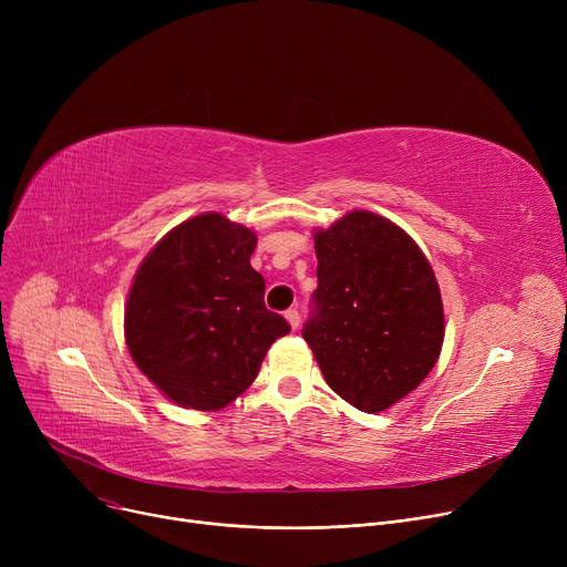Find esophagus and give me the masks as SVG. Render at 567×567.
I'll list each match as a JSON object with an SVG mask.
<instances>
[{
	"instance_id": "obj_1",
	"label": "esophagus",
	"mask_w": 567,
	"mask_h": 567,
	"mask_svg": "<svg viewBox=\"0 0 567 567\" xmlns=\"http://www.w3.org/2000/svg\"><path fill=\"white\" fill-rule=\"evenodd\" d=\"M285 317H287V321H289V326H291L293 331L299 329V326H301V315H299V310H296V308H289V310L285 312Z\"/></svg>"
}]
</instances>
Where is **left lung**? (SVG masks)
Wrapping results in <instances>:
<instances>
[{
  "label": "left lung",
  "instance_id": "left-lung-1",
  "mask_svg": "<svg viewBox=\"0 0 567 567\" xmlns=\"http://www.w3.org/2000/svg\"><path fill=\"white\" fill-rule=\"evenodd\" d=\"M317 289L303 338L331 389L365 413L430 374L443 344L434 271L413 238L368 212L315 234Z\"/></svg>",
  "mask_w": 567,
  "mask_h": 567
}]
</instances>
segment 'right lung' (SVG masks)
Returning <instances> with one entry per match:
<instances>
[{
	"mask_svg": "<svg viewBox=\"0 0 567 567\" xmlns=\"http://www.w3.org/2000/svg\"><path fill=\"white\" fill-rule=\"evenodd\" d=\"M255 246L248 227L204 214L174 227L137 268L124 319L128 351L176 404L223 409L291 331L264 306Z\"/></svg>",
	"mask_w": 567,
	"mask_h": 567,
	"instance_id": "add662e5",
	"label": "right lung"
}]
</instances>
